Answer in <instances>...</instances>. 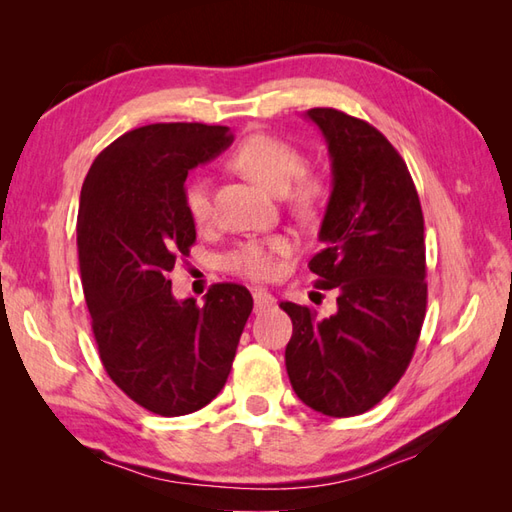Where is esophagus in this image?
Listing matches in <instances>:
<instances>
[{"label":"esophagus","mask_w":512,"mask_h":512,"mask_svg":"<svg viewBox=\"0 0 512 512\" xmlns=\"http://www.w3.org/2000/svg\"><path fill=\"white\" fill-rule=\"evenodd\" d=\"M253 301H255V310L259 312V310H264V308H268V306H273L275 297L270 295V292L264 290V288H255V290H253Z\"/></svg>","instance_id":"esophagus-1"}]
</instances>
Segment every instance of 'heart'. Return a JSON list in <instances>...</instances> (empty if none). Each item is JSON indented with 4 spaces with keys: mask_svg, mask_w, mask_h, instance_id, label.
Wrapping results in <instances>:
<instances>
[{
    "mask_svg": "<svg viewBox=\"0 0 512 512\" xmlns=\"http://www.w3.org/2000/svg\"><path fill=\"white\" fill-rule=\"evenodd\" d=\"M228 165L253 180L259 187L281 195L286 193L290 204L299 213H312L319 204L323 184L314 173L302 171L303 160L299 151L286 140L270 134H253L244 138L228 158ZM184 206L193 224L204 226L211 220V195L209 184L204 180H193L184 191ZM292 250L290 237L270 235L255 237L237 244L224 255V268L237 277L266 281L277 275L279 259Z\"/></svg>",
    "mask_w": 512,
    "mask_h": 512,
    "instance_id": "1",
    "label": "heart"
}]
</instances>
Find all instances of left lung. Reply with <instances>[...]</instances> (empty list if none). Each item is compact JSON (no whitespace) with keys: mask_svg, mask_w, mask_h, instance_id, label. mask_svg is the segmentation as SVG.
Returning a JSON list of instances; mask_svg holds the SVG:
<instances>
[{"mask_svg":"<svg viewBox=\"0 0 512 512\" xmlns=\"http://www.w3.org/2000/svg\"><path fill=\"white\" fill-rule=\"evenodd\" d=\"M306 118L332 162L323 250L308 266L321 290H336V312L279 303L292 319L286 369L310 409L350 418L396 387L416 350L427 312L424 217L405 160L376 127L332 107Z\"/></svg>","mask_w":512,"mask_h":512,"instance_id":"obj_1","label":"left lung"}]
</instances>
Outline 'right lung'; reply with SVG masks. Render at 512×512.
Returning <instances> with one entry per match:
<instances>
[{
    "label": "right lung",
    "instance_id": "add662e5",
    "mask_svg": "<svg viewBox=\"0 0 512 512\" xmlns=\"http://www.w3.org/2000/svg\"><path fill=\"white\" fill-rule=\"evenodd\" d=\"M231 143L222 125L138 127L96 156L81 189L76 246L103 367L158 416L220 394L253 310L244 286L215 284L198 306L173 297L169 279L195 242L184 180Z\"/></svg>",
    "mask_w": 512,
    "mask_h": 512
}]
</instances>
